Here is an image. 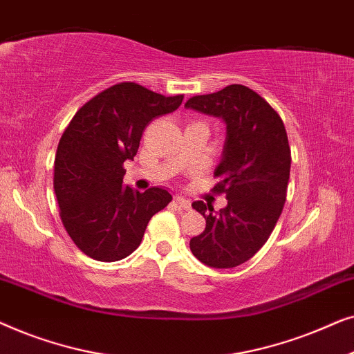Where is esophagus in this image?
Wrapping results in <instances>:
<instances>
[{"label":"esophagus","instance_id":"34e87169","mask_svg":"<svg viewBox=\"0 0 354 354\" xmlns=\"http://www.w3.org/2000/svg\"><path fill=\"white\" fill-rule=\"evenodd\" d=\"M176 203L178 205V207H182V209H190L192 207V203L183 196H176Z\"/></svg>","mask_w":354,"mask_h":354}]
</instances>
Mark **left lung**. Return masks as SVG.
<instances>
[{
  "label": "left lung",
  "instance_id": "obj_1",
  "mask_svg": "<svg viewBox=\"0 0 354 354\" xmlns=\"http://www.w3.org/2000/svg\"><path fill=\"white\" fill-rule=\"evenodd\" d=\"M185 108L225 124L214 192L224 193L227 206L216 212L209 203H193L206 229L190 250L209 268H236L258 253L282 214L292 164L285 125L268 101L239 84L193 96Z\"/></svg>",
  "mask_w": 354,
  "mask_h": 354
}]
</instances>
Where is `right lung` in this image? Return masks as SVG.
Wrapping results in <instances>:
<instances>
[{"label":"right lung","mask_w":354,"mask_h":354,"mask_svg":"<svg viewBox=\"0 0 354 354\" xmlns=\"http://www.w3.org/2000/svg\"><path fill=\"white\" fill-rule=\"evenodd\" d=\"M182 100L122 82L82 106L62 133L55 192L67 234L90 258L124 259L138 248L149 219L171 203L164 188L140 193L124 185V162L133 161L149 120L174 113Z\"/></svg>","instance_id":"right-lung-1"}]
</instances>
